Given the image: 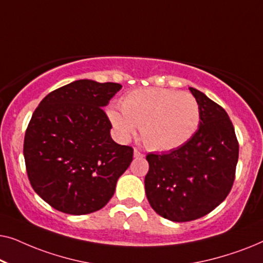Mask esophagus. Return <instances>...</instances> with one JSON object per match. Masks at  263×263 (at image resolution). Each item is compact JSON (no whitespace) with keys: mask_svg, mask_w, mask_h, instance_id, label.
<instances>
[{"mask_svg":"<svg viewBox=\"0 0 263 263\" xmlns=\"http://www.w3.org/2000/svg\"><path fill=\"white\" fill-rule=\"evenodd\" d=\"M143 157H145V154L141 153L138 149H134V158H135V159H142Z\"/></svg>","mask_w":263,"mask_h":263,"instance_id":"1","label":"esophagus"}]
</instances>
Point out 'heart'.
I'll list each match as a JSON object with an SVG mask.
<instances>
[{
  "instance_id": "obj_1",
  "label": "heart",
  "mask_w": 263,
  "mask_h": 263,
  "mask_svg": "<svg viewBox=\"0 0 263 263\" xmlns=\"http://www.w3.org/2000/svg\"><path fill=\"white\" fill-rule=\"evenodd\" d=\"M122 111L107 110L110 123L122 140L141 129L145 145L153 151L176 149L188 142L200 124V106L192 95L166 88H139L122 100Z\"/></svg>"
}]
</instances>
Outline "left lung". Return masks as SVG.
Listing matches in <instances>:
<instances>
[{
  "label": "left lung",
  "instance_id": "8db88e82",
  "mask_svg": "<svg viewBox=\"0 0 263 263\" xmlns=\"http://www.w3.org/2000/svg\"><path fill=\"white\" fill-rule=\"evenodd\" d=\"M189 89L200 106L196 133L178 148L146 157L151 207L176 222L195 220L218 207L232 188L238 161V141L229 115L204 93Z\"/></svg>",
  "mask_w": 263,
  "mask_h": 263
}]
</instances>
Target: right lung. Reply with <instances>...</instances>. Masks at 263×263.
Segmentation results:
<instances>
[{
  "mask_svg": "<svg viewBox=\"0 0 263 263\" xmlns=\"http://www.w3.org/2000/svg\"><path fill=\"white\" fill-rule=\"evenodd\" d=\"M121 88L73 81L49 93L32 115L24 140L27 176L55 210L73 215L99 211L130 165L133 148L114 141L102 109Z\"/></svg>",
  "mask_w": 263,
  "mask_h": 263,
  "instance_id": "obj_1",
  "label": "right lung"
}]
</instances>
